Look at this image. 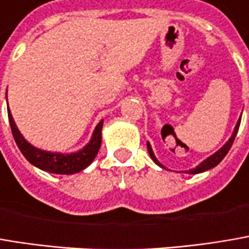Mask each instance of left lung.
Wrapping results in <instances>:
<instances>
[{
    "instance_id": "obj_1",
    "label": "left lung",
    "mask_w": 249,
    "mask_h": 249,
    "mask_svg": "<svg viewBox=\"0 0 249 249\" xmlns=\"http://www.w3.org/2000/svg\"><path fill=\"white\" fill-rule=\"evenodd\" d=\"M240 123H241V117L238 119V122H237V124H235V127H234V130H232V134H231V137L228 139V142L222 146L221 149H218V150L215 151L214 154H211L210 157H207L205 160H203L197 167H194V169L188 170L187 173L188 174H198V173H204V171H207V170L210 169H214L217 164H220L221 163V160L227 156V153L230 151V149H231V146H232V143H234V140H235V136H237V133H238V129H240ZM147 151H149V154H150L151 160L157 164V166H160L161 169L167 170V167L166 166H163L159 160H157V157L154 156V153H153V149H151L150 143L147 142Z\"/></svg>"
}]
</instances>
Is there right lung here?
Masks as SVG:
<instances>
[{
	"mask_svg": "<svg viewBox=\"0 0 249 249\" xmlns=\"http://www.w3.org/2000/svg\"><path fill=\"white\" fill-rule=\"evenodd\" d=\"M8 119L9 126L12 130V136L15 139V143L18 149L24 154V157L28 161L38 167V169L53 173V174H75L85 170L90 163L95 160L98 154L100 144H102V127H103V120H100L98 126L95 127L90 140L79 150L72 151V153H59V151H48L35 147L31 144L25 137L21 134L19 129L17 127V123L11 115V110L8 107Z\"/></svg>",
	"mask_w": 249,
	"mask_h": 249,
	"instance_id": "1",
	"label": "right lung"
}]
</instances>
